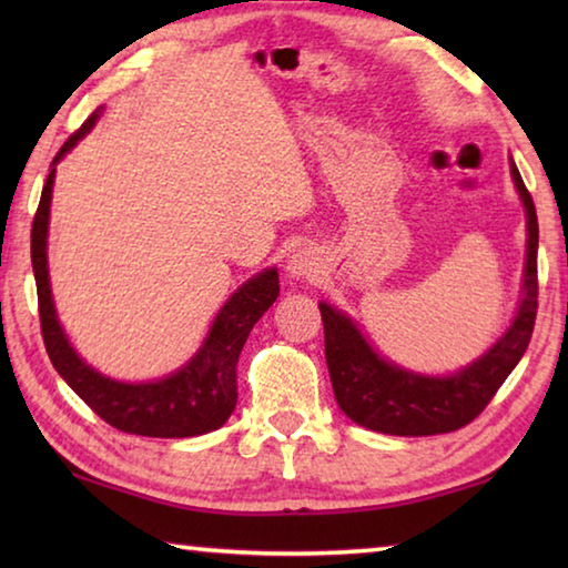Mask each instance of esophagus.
Segmentation results:
<instances>
[{"label": "esophagus", "mask_w": 568, "mask_h": 568, "mask_svg": "<svg viewBox=\"0 0 568 568\" xmlns=\"http://www.w3.org/2000/svg\"><path fill=\"white\" fill-rule=\"evenodd\" d=\"M287 277L291 281H315L323 273V257L315 247H301L291 255V261L285 265Z\"/></svg>", "instance_id": "1"}]
</instances>
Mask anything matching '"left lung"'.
I'll return each mask as SVG.
<instances>
[{"label":"left lung","mask_w":568,"mask_h":568,"mask_svg":"<svg viewBox=\"0 0 568 568\" xmlns=\"http://www.w3.org/2000/svg\"><path fill=\"white\" fill-rule=\"evenodd\" d=\"M511 180L526 213V263L521 297L514 321L491 348L476 361L448 376H426L400 368L373 348L358 323L341 307L321 301L325 328V361L341 410L358 426L388 436H436L464 428L474 420L496 390L504 386L508 373L524 358L536 321V250L538 220L534 200L528 195L514 158Z\"/></svg>","instance_id":"1"}]
</instances>
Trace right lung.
I'll return each mask as SVG.
<instances>
[{
  "label": "right lung",
  "mask_w": 568,
  "mask_h": 568,
  "mask_svg": "<svg viewBox=\"0 0 568 568\" xmlns=\"http://www.w3.org/2000/svg\"><path fill=\"white\" fill-rule=\"evenodd\" d=\"M100 114L102 108L94 110L92 118L57 152L32 223V271L37 281V297H40L44 348L50 353L54 371L64 378L67 386L88 403L102 420H108L118 430L150 438L203 436L223 426L230 413L235 410V365L253 325L263 318V313L281 293L277 267H265L263 273L250 277L227 297L197 353L170 376L148 383L114 381L110 376H102L88 361H82L80 353L72 348L70 338H67L60 318H57L50 265H47V235H50V205L57 162L94 128Z\"/></svg>",
  "instance_id": "1"
}]
</instances>
